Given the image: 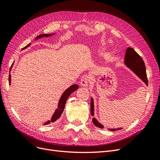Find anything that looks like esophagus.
<instances>
[{"label": "esophagus", "mask_w": 160, "mask_h": 160, "mask_svg": "<svg viewBox=\"0 0 160 160\" xmlns=\"http://www.w3.org/2000/svg\"><path fill=\"white\" fill-rule=\"evenodd\" d=\"M89 81H90L89 77L88 75H83V77H81V85H83L84 87H87V86L89 85Z\"/></svg>", "instance_id": "esophagus-1"}]
</instances>
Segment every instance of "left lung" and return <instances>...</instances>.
I'll return each instance as SVG.
<instances>
[{"instance_id":"obj_1","label":"left lung","mask_w":160,"mask_h":160,"mask_svg":"<svg viewBox=\"0 0 160 160\" xmlns=\"http://www.w3.org/2000/svg\"><path fill=\"white\" fill-rule=\"evenodd\" d=\"M125 63L128 67L134 71L136 75L140 77V79L148 85V81L146 74V65L143 62L142 58L140 57L138 53L135 51V50L132 48H128L126 51L125 57ZM91 113L92 116L94 115V104H93V100L91 98ZM92 122L94 123L95 125L99 128H103V126L101 124H100L96 119L93 118ZM111 131H115V130H119L122 129V128H118V129H109Z\"/></svg>"}]
</instances>
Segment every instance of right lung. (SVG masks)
<instances>
[{"instance_id":"right-lung-1","label":"right lung","mask_w":160,"mask_h":160,"mask_svg":"<svg viewBox=\"0 0 160 160\" xmlns=\"http://www.w3.org/2000/svg\"><path fill=\"white\" fill-rule=\"evenodd\" d=\"M51 34H49V35H45V34H42V35H40L37 36V37L36 38V39H38V38H41V37H49V36H51ZM29 46H30V44H28L26 47L22 48V49H26L27 47H29ZM11 75L9 74V75H8L9 84H11ZM77 89H78V85H71L70 87V88H69L67 90H65V91L63 93H62V96L61 97V99H60V100L59 101V104H58V108L55 110L54 114H53L52 117L51 118V121H48L47 122H46L45 123V125L49 124L51 122H55L57 119H58L61 117V114L62 113V111H63V110H64L65 103H66V101H67V99H68L69 95L72 93H73V92L75 90H77Z\"/></svg>"}]
</instances>
